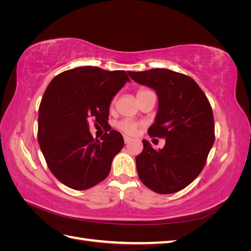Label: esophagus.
<instances>
[{
    "instance_id": "obj_1",
    "label": "esophagus",
    "mask_w": 251,
    "mask_h": 251,
    "mask_svg": "<svg viewBox=\"0 0 251 251\" xmlns=\"http://www.w3.org/2000/svg\"><path fill=\"white\" fill-rule=\"evenodd\" d=\"M124 140H125V143H128L132 140V138L128 137V136H124Z\"/></svg>"
}]
</instances>
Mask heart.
<instances>
[{"mask_svg":"<svg viewBox=\"0 0 251 251\" xmlns=\"http://www.w3.org/2000/svg\"><path fill=\"white\" fill-rule=\"evenodd\" d=\"M149 90H146V89H139L137 91V96L144 93V92H148ZM117 127L119 128L120 131L125 132L126 134H128V135H133L136 133V131H137V128L139 127V124L135 123V121L133 120H130V119H124L119 121V123L117 124Z\"/></svg>","mask_w":251,"mask_h":251,"instance_id":"1","label":"heart"}]
</instances>
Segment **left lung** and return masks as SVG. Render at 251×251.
<instances>
[{"mask_svg":"<svg viewBox=\"0 0 251 251\" xmlns=\"http://www.w3.org/2000/svg\"><path fill=\"white\" fill-rule=\"evenodd\" d=\"M128 75L156 91L158 113L148 132L165 139L158 151L142 141L143 151L135 159L139 179L157 194L179 192L199 176L215 142L211 105L198 83L185 74L151 69Z\"/></svg>","mask_w":251,"mask_h":251,"instance_id":"left-lung-1","label":"left lung"}]
</instances>
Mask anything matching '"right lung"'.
<instances>
[{"label": "right lung", "instance_id": "add662e5", "mask_svg": "<svg viewBox=\"0 0 251 251\" xmlns=\"http://www.w3.org/2000/svg\"><path fill=\"white\" fill-rule=\"evenodd\" d=\"M128 80L124 70L86 66L59 73L48 85L39 108L37 140L49 170L66 186L85 191L108 177L125 146L123 135L108 130L94 139L89 121L108 124L113 96Z\"/></svg>", "mask_w": 251, "mask_h": 251}]
</instances>
